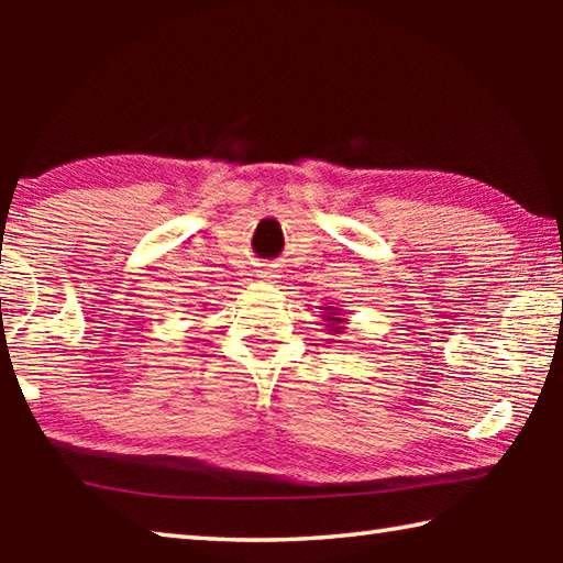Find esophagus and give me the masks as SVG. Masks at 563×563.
I'll return each instance as SVG.
<instances>
[{
    "mask_svg": "<svg viewBox=\"0 0 563 563\" xmlns=\"http://www.w3.org/2000/svg\"><path fill=\"white\" fill-rule=\"evenodd\" d=\"M258 278H261V280H273L275 275H273L271 268H261V271H258Z\"/></svg>",
    "mask_w": 563,
    "mask_h": 563,
    "instance_id": "34e87169",
    "label": "esophagus"
}]
</instances>
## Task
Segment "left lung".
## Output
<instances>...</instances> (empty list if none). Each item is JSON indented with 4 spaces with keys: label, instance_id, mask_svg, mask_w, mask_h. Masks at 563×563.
<instances>
[{
    "label": "left lung",
    "instance_id": "left-lung-1",
    "mask_svg": "<svg viewBox=\"0 0 563 563\" xmlns=\"http://www.w3.org/2000/svg\"><path fill=\"white\" fill-rule=\"evenodd\" d=\"M330 320H338V318H330ZM338 322H340V320H338ZM338 332H340V330H338Z\"/></svg>",
    "mask_w": 563,
    "mask_h": 563
}]
</instances>
